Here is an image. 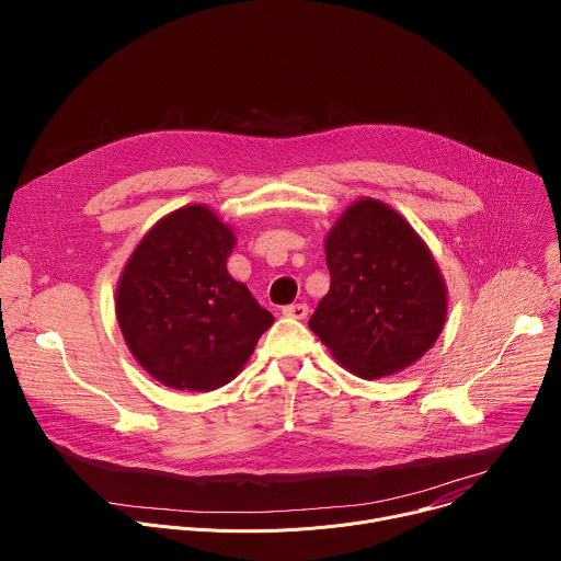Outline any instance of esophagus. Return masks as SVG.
Segmentation results:
<instances>
[{"instance_id": "1", "label": "esophagus", "mask_w": 561, "mask_h": 561, "mask_svg": "<svg viewBox=\"0 0 561 561\" xmlns=\"http://www.w3.org/2000/svg\"><path fill=\"white\" fill-rule=\"evenodd\" d=\"M282 312H284L286 317H290V319H306L308 306H306V304H290V306H284Z\"/></svg>"}]
</instances>
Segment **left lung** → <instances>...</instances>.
<instances>
[{"mask_svg": "<svg viewBox=\"0 0 561 561\" xmlns=\"http://www.w3.org/2000/svg\"><path fill=\"white\" fill-rule=\"evenodd\" d=\"M331 288L310 331L362 379L394 375L437 342L448 290L415 228L388 204L362 197L329 230Z\"/></svg>", "mask_w": 561, "mask_h": 561, "instance_id": "1", "label": "left lung"}]
</instances>
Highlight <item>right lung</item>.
I'll list each match as a JSON object with an SVG mask.
<instances>
[{"label":"right lung","instance_id":"right-lung-1","mask_svg":"<svg viewBox=\"0 0 561 561\" xmlns=\"http://www.w3.org/2000/svg\"><path fill=\"white\" fill-rule=\"evenodd\" d=\"M234 242L208 206H184L141 237L122 271L115 314L124 342L169 388L206 392L228 383L275 322L230 277Z\"/></svg>","mask_w":561,"mask_h":561}]
</instances>
